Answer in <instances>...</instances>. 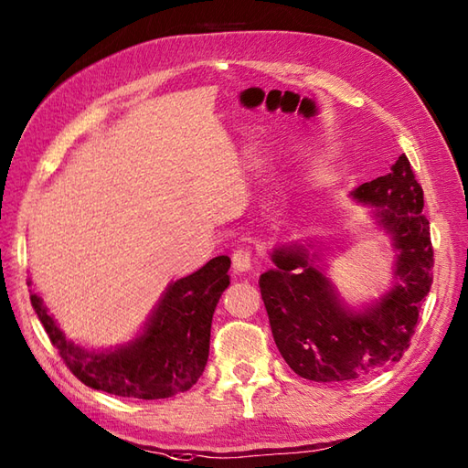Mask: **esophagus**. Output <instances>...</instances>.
<instances>
[{
  "instance_id": "1",
  "label": "esophagus",
  "mask_w": 468,
  "mask_h": 468,
  "mask_svg": "<svg viewBox=\"0 0 468 468\" xmlns=\"http://www.w3.org/2000/svg\"><path fill=\"white\" fill-rule=\"evenodd\" d=\"M251 263H253L251 247H239V250H235V253H233V270L235 271L251 270Z\"/></svg>"
}]
</instances>
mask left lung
I'll list each match as a JSON object with an SVG mask.
<instances>
[{
    "mask_svg": "<svg viewBox=\"0 0 468 468\" xmlns=\"http://www.w3.org/2000/svg\"><path fill=\"white\" fill-rule=\"evenodd\" d=\"M354 198L378 208L394 235L396 285L364 314L337 302L305 250H277L275 270L261 273L260 290L273 340L292 370L314 382H346L399 362L410 347L422 300L431 292L434 250L424 217V193L410 161L399 156L392 171L364 183Z\"/></svg>",
    "mask_w": 468,
    "mask_h": 468,
    "instance_id": "1",
    "label": "left lung"
}]
</instances>
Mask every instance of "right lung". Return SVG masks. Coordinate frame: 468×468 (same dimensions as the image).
I'll return each mask as SVG.
<instances>
[{
    "label": "right lung",
    "mask_w": 468,
    "mask_h": 468,
    "mask_svg": "<svg viewBox=\"0 0 468 468\" xmlns=\"http://www.w3.org/2000/svg\"><path fill=\"white\" fill-rule=\"evenodd\" d=\"M231 260L218 255L168 287L143 335L116 352H86L66 340L36 293L29 295L49 342L82 384L122 399H171L201 378L218 297L229 285Z\"/></svg>",
    "instance_id": "obj_1"
}]
</instances>
